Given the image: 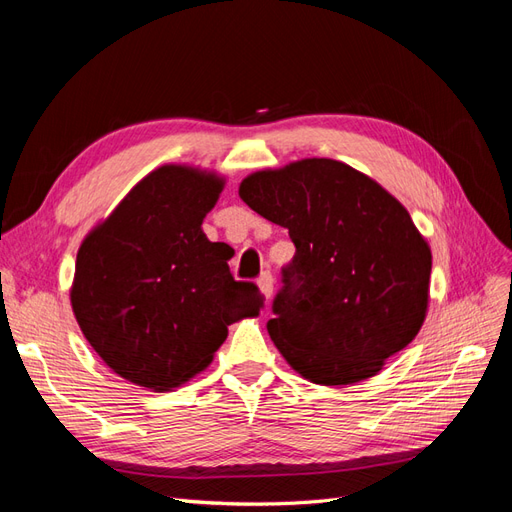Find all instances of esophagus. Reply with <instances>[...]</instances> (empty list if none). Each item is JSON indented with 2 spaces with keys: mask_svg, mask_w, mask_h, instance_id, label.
<instances>
[{
  "mask_svg": "<svg viewBox=\"0 0 512 512\" xmlns=\"http://www.w3.org/2000/svg\"><path fill=\"white\" fill-rule=\"evenodd\" d=\"M273 284H275V280H273V275L269 271H265L258 277V286H260L262 294H265V299L273 297Z\"/></svg>",
  "mask_w": 512,
  "mask_h": 512,
  "instance_id": "1",
  "label": "esophagus"
}]
</instances>
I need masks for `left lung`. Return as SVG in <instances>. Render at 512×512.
<instances>
[{"label": "left lung", "mask_w": 512, "mask_h": 512, "mask_svg": "<svg viewBox=\"0 0 512 512\" xmlns=\"http://www.w3.org/2000/svg\"><path fill=\"white\" fill-rule=\"evenodd\" d=\"M239 196L288 228L267 331L292 369L324 386L376 376L425 320L431 252L397 198L352 166L312 158L243 179Z\"/></svg>", "instance_id": "left-lung-1"}]
</instances>
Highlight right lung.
<instances>
[{
	"label": "right lung",
	"instance_id": "1",
	"mask_svg": "<svg viewBox=\"0 0 512 512\" xmlns=\"http://www.w3.org/2000/svg\"><path fill=\"white\" fill-rule=\"evenodd\" d=\"M222 185L185 166L153 170L76 256V322L102 361L138 386L188 382L213 361L228 324L260 312L258 286L237 282L230 247L200 228Z\"/></svg>",
	"mask_w": 512,
	"mask_h": 512
}]
</instances>
